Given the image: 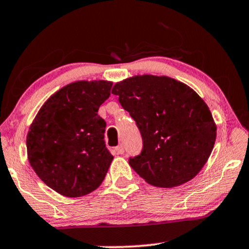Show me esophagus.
<instances>
[{
    "mask_svg": "<svg viewBox=\"0 0 249 249\" xmlns=\"http://www.w3.org/2000/svg\"><path fill=\"white\" fill-rule=\"evenodd\" d=\"M116 153L118 154V155H123V154H124V152H125V149H124V146H123V144H119L118 147H116Z\"/></svg>",
    "mask_w": 249,
    "mask_h": 249,
    "instance_id": "obj_1",
    "label": "esophagus"
}]
</instances>
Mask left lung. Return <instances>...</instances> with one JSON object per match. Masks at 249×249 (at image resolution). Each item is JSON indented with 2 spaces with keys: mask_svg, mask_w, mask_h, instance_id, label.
Instances as JSON below:
<instances>
[{
  "mask_svg": "<svg viewBox=\"0 0 249 249\" xmlns=\"http://www.w3.org/2000/svg\"><path fill=\"white\" fill-rule=\"evenodd\" d=\"M112 94L135 121L142 150L128 163L148 184L171 188L200 172L216 140V124L201 97L169 77L134 75L117 83Z\"/></svg>",
  "mask_w": 249,
  "mask_h": 249,
  "instance_id": "left-lung-1",
  "label": "left lung"
}]
</instances>
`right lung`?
I'll return each instance as SVG.
<instances>
[{"label": "right lung", "instance_id": "1", "mask_svg": "<svg viewBox=\"0 0 249 249\" xmlns=\"http://www.w3.org/2000/svg\"><path fill=\"white\" fill-rule=\"evenodd\" d=\"M112 83L75 81L41 107L26 138L27 156L47 186L69 197L101 185L114 156L105 142L106 121L97 115Z\"/></svg>", "mask_w": 249, "mask_h": 249}]
</instances>
